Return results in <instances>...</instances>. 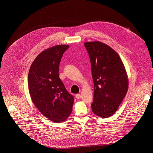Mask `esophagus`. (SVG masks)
Instances as JSON below:
<instances>
[{
	"instance_id": "obj_1",
	"label": "esophagus",
	"mask_w": 153,
	"mask_h": 153,
	"mask_svg": "<svg viewBox=\"0 0 153 153\" xmlns=\"http://www.w3.org/2000/svg\"><path fill=\"white\" fill-rule=\"evenodd\" d=\"M75 97H76V98L77 99H79L81 98V94H76L75 95Z\"/></svg>"
}]
</instances>
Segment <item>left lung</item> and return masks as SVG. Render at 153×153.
<instances>
[{
    "label": "left lung",
    "instance_id": "obj_1",
    "mask_svg": "<svg viewBox=\"0 0 153 153\" xmlns=\"http://www.w3.org/2000/svg\"><path fill=\"white\" fill-rule=\"evenodd\" d=\"M89 53L94 83L92 111L102 118L117 111L128 89V78L118 53L99 41L84 43Z\"/></svg>",
    "mask_w": 153,
    "mask_h": 153
}]
</instances>
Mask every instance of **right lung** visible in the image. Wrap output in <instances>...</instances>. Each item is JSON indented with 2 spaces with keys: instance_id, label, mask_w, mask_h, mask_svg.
Listing matches in <instances>:
<instances>
[{
  "instance_id": "right-lung-1",
  "label": "right lung",
  "mask_w": 153,
  "mask_h": 153,
  "mask_svg": "<svg viewBox=\"0 0 153 153\" xmlns=\"http://www.w3.org/2000/svg\"><path fill=\"white\" fill-rule=\"evenodd\" d=\"M69 45H56L43 51L31 64L28 89L38 110L52 122H62L71 114L73 96L59 77V64Z\"/></svg>"
}]
</instances>
